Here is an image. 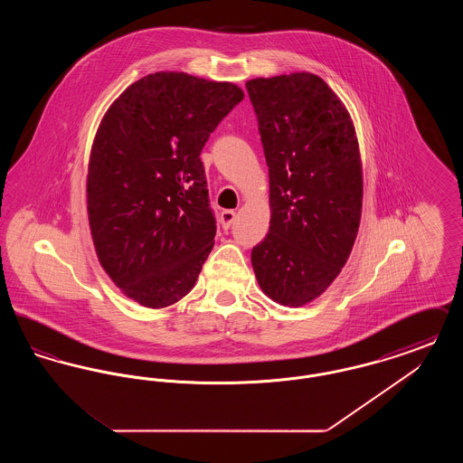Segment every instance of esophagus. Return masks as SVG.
<instances>
[{
	"label": "esophagus",
	"instance_id": "34e87169",
	"mask_svg": "<svg viewBox=\"0 0 463 463\" xmlns=\"http://www.w3.org/2000/svg\"><path fill=\"white\" fill-rule=\"evenodd\" d=\"M221 221L223 229H229L236 221V212L234 210H223L221 213Z\"/></svg>",
	"mask_w": 463,
	"mask_h": 463
}]
</instances>
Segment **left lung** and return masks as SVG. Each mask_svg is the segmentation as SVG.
Segmentation results:
<instances>
[{
    "mask_svg": "<svg viewBox=\"0 0 463 463\" xmlns=\"http://www.w3.org/2000/svg\"><path fill=\"white\" fill-rule=\"evenodd\" d=\"M269 166L270 225L251 250L265 295L300 307L340 274L363 206L353 119L316 74L293 72L246 83Z\"/></svg>",
    "mask_w": 463,
    "mask_h": 463,
    "instance_id": "obj_1",
    "label": "left lung"
}]
</instances>
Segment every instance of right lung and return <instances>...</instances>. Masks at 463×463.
<instances>
[{"instance_id":"add662e5","label":"right lung","mask_w":463,"mask_h":463,"mask_svg":"<svg viewBox=\"0 0 463 463\" xmlns=\"http://www.w3.org/2000/svg\"><path fill=\"white\" fill-rule=\"evenodd\" d=\"M242 97L232 83L155 72L102 118L87 180L91 238L110 279L140 306L168 307L196 285L217 232L199 155Z\"/></svg>"}]
</instances>
